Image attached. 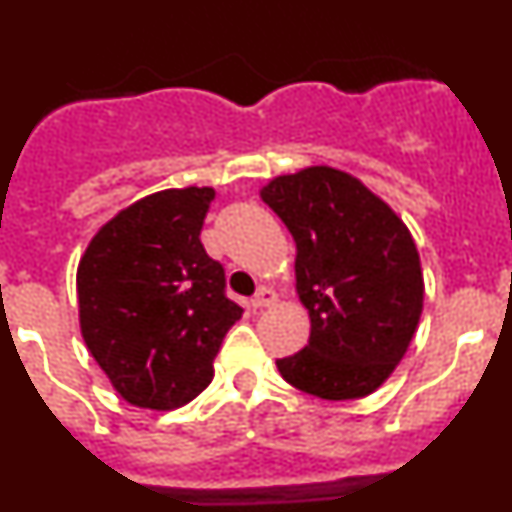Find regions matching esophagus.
<instances>
[{
  "mask_svg": "<svg viewBox=\"0 0 512 512\" xmlns=\"http://www.w3.org/2000/svg\"><path fill=\"white\" fill-rule=\"evenodd\" d=\"M274 302H277V292H274V289H271V287H261L259 292L253 295L251 305L253 307H271V305H274Z\"/></svg>",
  "mask_w": 512,
  "mask_h": 512,
  "instance_id": "obj_1",
  "label": "esophagus"
}]
</instances>
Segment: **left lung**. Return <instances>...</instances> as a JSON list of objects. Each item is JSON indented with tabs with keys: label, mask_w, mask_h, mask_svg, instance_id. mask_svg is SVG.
<instances>
[{
	"label": "left lung",
	"mask_w": 512,
	"mask_h": 512,
	"mask_svg": "<svg viewBox=\"0 0 512 512\" xmlns=\"http://www.w3.org/2000/svg\"><path fill=\"white\" fill-rule=\"evenodd\" d=\"M261 200L297 243V295L310 341L277 361L323 400L372 395L408 351L423 312V271L408 225L356 176L310 166L271 179Z\"/></svg>",
	"instance_id": "1"
}]
</instances>
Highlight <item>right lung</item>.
Listing matches in <instances>:
<instances>
[{
    "label": "right lung",
    "instance_id": "right-lung-1",
    "mask_svg": "<svg viewBox=\"0 0 512 512\" xmlns=\"http://www.w3.org/2000/svg\"><path fill=\"white\" fill-rule=\"evenodd\" d=\"M212 200V187L148 194L102 225L81 256V336L130 405L174 410L194 400L243 315L200 241Z\"/></svg>",
    "mask_w": 512,
    "mask_h": 512
}]
</instances>
